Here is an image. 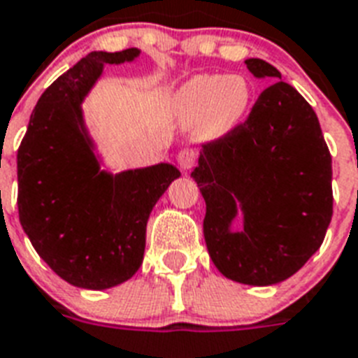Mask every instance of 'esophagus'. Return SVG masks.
<instances>
[{"label":"esophagus","mask_w":358,"mask_h":358,"mask_svg":"<svg viewBox=\"0 0 358 358\" xmlns=\"http://www.w3.org/2000/svg\"><path fill=\"white\" fill-rule=\"evenodd\" d=\"M197 159V151L192 150V148H182L179 153H177V162L181 166L182 171H190L196 164Z\"/></svg>","instance_id":"esophagus-1"}]
</instances>
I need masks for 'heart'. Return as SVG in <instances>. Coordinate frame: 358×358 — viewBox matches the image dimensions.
Instances as JSON below:
<instances>
[{"instance_id":"1","label":"heart","mask_w":358,"mask_h":358,"mask_svg":"<svg viewBox=\"0 0 358 358\" xmlns=\"http://www.w3.org/2000/svg\"><path fill=\"white\" fill-rule=\"evenodd\" d=\"M251 99L253 92L245 77L199 73L177 88L171 110L181 122H201L208 134L222 136L244 124Z\"/></svg>"}]
</instances>
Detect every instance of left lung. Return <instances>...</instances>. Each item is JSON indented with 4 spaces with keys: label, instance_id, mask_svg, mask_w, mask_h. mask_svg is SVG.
Segmentation results:
<instances>
[{
    "label": "left lung",
    "instance_id": "left-lung-1",
    "mask_svg": "<svg viewBox=\"0 0 358 358\" xmlns=\"http://www.w3.org/2000/svg\"><path fill=\"white\" fill-rule=\"evenodd\" d=\"M245 64L257 79L280 81L260 94L244 124L203 145L192 177L207 205L203 234L214 266L231 281L270 287L301 270L324 242L333 166L301 94L270 62Z\"/></svg>",
    "mask_w": 358,
    "mask_h": 358
}]
</instances>
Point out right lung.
Returning <instances> with one entry per match:
<instances>
[{
    "instance_id": "right-lung-1",
    "label": "right lung",
    "mask_w": 358,
    "mask_h": 358,
    "mask_svg": "<svg viewBox=\"0 0 358 358\" xmlns=\"http://www.w3.org/2000/svg\"><path fill=\"white\" fill-rule=\"evenodd\" d=\"M138 55L88 53L45 88L20 144V224L40 259L77 288L118 287L138 271L148 218L181 177L170 162L113 173L88 133L83 101L105 64Z\"/></svg>"
}]
</instances>
